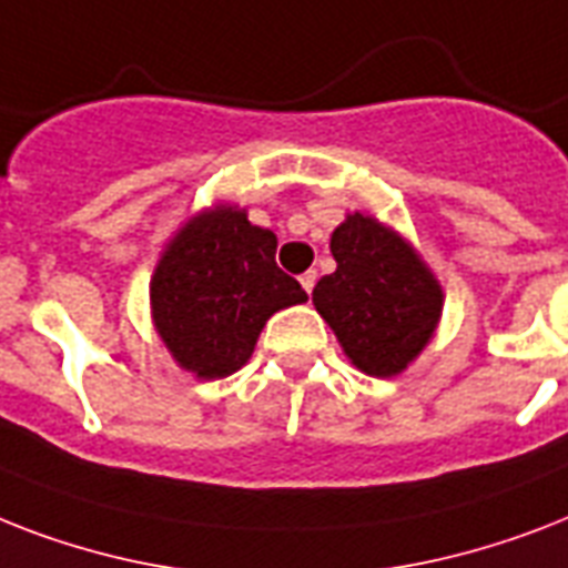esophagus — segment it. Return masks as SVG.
Returning a JSON list of instances; mask_svg holds the SVG:
<instances>
[{
    "label": "esophagus",
    "mask_w": 568,
    "mask_h": 568,
    "mask_svg": "<svg viewBox=\"0 0 568 568\" xmlns=\"http://www.w3.org/2000/svg\"><path fill=\"white\" fill-rule=\"evenodd\" d=\"M315 283H318V271H306V274H301V285L310 294H312V288H315Z\"/></svg>",
    "instance_id": "obj_1"
}]
</instances>
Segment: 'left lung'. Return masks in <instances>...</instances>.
<instances>
[{"label":"left lung","mask_w":568,"mask_h":568,"mask_svg":"<svg viewBox=\"0 0 568 568\" xmlns=\"http://www.w3.org/2000/svg\"><path fill=\"white\" fill-rule=\"evenodd\" d=\"M312 303L359 372L395 377L422 354L442 315V285L422 256L372 214H347Z\"/></svg>","instance_id":"1"}]
</instances>
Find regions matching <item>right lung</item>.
Listing matches in <instances>:
<instances>
[{"label":"right lung","mask_w":568,"mask_h":568,"mask_svg":"<svg viewBox=\"0 0 568 568\" xmlns=\"http://www.w3.org/2000/svg\"><path fill=\"white\" fill-rule=\"evenodd\" d=\"M306 301L301 283L276 267V235L244 209L194 214L164 247L150 283L153 324L171 356L200 379L247 363L265 321Z\"/></svg>","instance_id":"add662e5"}]
</instances>
